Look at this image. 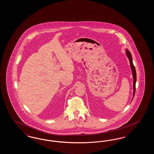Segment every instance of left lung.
Masks as SVG:
<instances>
[{"instance_id":"left-lung-1","label":"left lung","mask_w":154,"mask_h":154,"mask_svg":"<svg viewBox=\"0 0 154 154\" xmlns=\"http://www.w3.org/2000/svg\"><path fill=\"white\" fill-rule=\"evenodd\" d=\"M126 55L127 57H128L129 62H130V65H131V69L132 72V75H133V99L134 97L135 92V83H136V80H137V75H136V70H135V66L133 65V59H132V56L131 54V52L129 50L126 49ZM132 99V100H133Z\"/></svg>"}]
</instances>
